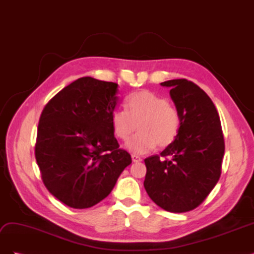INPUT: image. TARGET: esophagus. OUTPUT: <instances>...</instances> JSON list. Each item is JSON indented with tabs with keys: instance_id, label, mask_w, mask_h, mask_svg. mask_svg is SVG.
<instances>
[{
	"instance_id": "1",
	"label": "esophagus",
	"mask_w": 254,
	"mask_h": 254,
	"mask_svg": "<svg viewBox=\"0 0 254 254\" xmlns=\"http://www.w3.org/2000/svg\"><path fill=\"white\" fill-rule=\"evenodd\" d=\"M131 159H132V162H141L142 161V158L140 156H136V155H132Z\"/></svg>"
}]
</instances>
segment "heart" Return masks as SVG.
<instances>
[{"mask_svg":"<svg viewBox=\"0 0 254 254\" xmlns=\"http://www.w3.org/2000/svg\"><path fill=\"white\" fill-rule=\"evenodd\" d=\"M127 110L115 109L111 113L114 134L120 140L127 141L139 128L127 148L136 155L146 153L158 145L167 147L178 135L181 119L178 109L150 91H140L130 95L126 101Z\"/></svg>","mask_w":254,"mask_h":254,"instance_id":"heart-1","label":"heart"}]
</instances>
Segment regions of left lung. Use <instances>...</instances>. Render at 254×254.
I'll return each mask as SVG.
<instances>
[{
	"mask_svg": "<svg viewBox=\"0 0 254 254\" xmlns=\"http://www.w3.org/2000/svg\"><path fill=\"white\" fill-rule=\"evenodd\" d=\"M180 113L175 141L160 153L144 160V188L163 210H194L216 186L225 153L218 112L211 98L194 82L173 79L161 82Z\"/></svg>",
	"mask_w": 254,
	"mask_h": 254,
	"instance_id": "1",
	"label": "left lung"
}]
</instances>
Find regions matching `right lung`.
Listing matches in <instances>:
<instances>
[{
  "instance_id": "obj_1",
  "label": "right lung",
  "mask_w": 254,
  "mask_h": 254,
  "mask_svg": "<svg viewBox=\"0 0 254 254\" xmlns=\"http://www.w3.org/2000/svg\"><path fill=\"white\" fill-rule=\"evenodd\" d=\"M118 83L81 77L45 105L38 125L35 156L44 186L58 200L87 209L113 190L131 163L111 124Z\"/></svg>"
}]
</instances>
